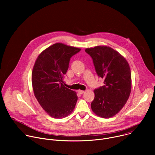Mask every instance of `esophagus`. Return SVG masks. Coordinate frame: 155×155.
Segmentation results:
<instances>
[{
    "mask_svg": "<svg viewBox=\"0 0 155 155\" xmlns=\"http://www.w3.org/2000/svg\"><path fill=\"white\" fill-rule=\"evenodd\" d=\"M78 92L80 94H83V93H84V91H83V90H78Z\"/></svg>",
    "mask_w": 155,
    "mask_h": 155,
    "instance_id": "1",
    "label": "esophagus"
}]
</instances>
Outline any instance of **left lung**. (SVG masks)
<instances>
[{
	"label": "left lung",
	"mask_w": 155,
	"mask_h": 155,
	"mask_svg": "<svg viewBox=\"0 0 155 155\" xmlns=\"http://www.w3.org/2000/svg\"><path fill=\"white\" fill-rule=\"evenodd\" d=\"M93 59L97 75L104 85L94 90L91 106L96 115L109 118L117 114L126 104L131 90V72L126 59L109 47L86 48Z\"/></svg>",
	"instance_id": "1"
}]
</instances>
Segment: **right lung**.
<instances>
[{
  "label": "right lung",
  "instance_id": "right-lung-1",
  "mask_svg": "<svg viewBox=\"0 0 155 155\" xmlns=\"http://www.w3.org/2000/svg\"><path fill=\"white\" fill-rule=\"evenodd\" d=\"M81 49L57 43L43 51L35 61L32 73L35 97L43 109L54 118H62L75 108L78 97L64 86L63 78L72 56Z\"/></svg>",
  "mask_w": 155,
  "mask_h": 155
}]
</instances>
